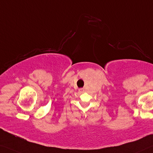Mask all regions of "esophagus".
Wrapping results in <instances>:
<instances>
[{"mask_svg": "<svg viewBox=\"0 0 153 153\" xmlns=\"http://www.w3.org/2000/svg\"><path fill=\"white\" fill-rule=\"evenodd\" d=\"M79 92H80V93H83L84 89H83V88H79Z\"/></svg>", "mask_w": 153, "mask_h": 153, "instance_id": "1", "label": "esophagus"}]
</instances>
